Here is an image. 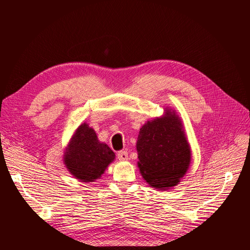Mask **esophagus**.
I'll return each mask as SVG.
<instances>
[{"instance_id": "obj_1", "label": "esophagus", "mask_w": 250, "mask_h": 250, "mask_svg": "<svg viewBox=\"0 0 250 250\" xmlns=\"http://www.w3.org/2000/svg\"><path fill=\"white\" fill-rule=\"evenodd\" d=\"M117 158H118L120 161L128 160V151H126V150L118 151V153H117Z\"/></svg>"}]
</instances>
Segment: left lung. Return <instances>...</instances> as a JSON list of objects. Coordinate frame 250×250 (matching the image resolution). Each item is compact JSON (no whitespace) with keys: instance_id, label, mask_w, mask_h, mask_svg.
Masks as SVG:
<instances>
[{"instance_id":"obj_1","label":"left lung","mask_w":250,"mask_h":250,"mask_svg":"<svg viewBox=\"0 0 250 250\" xmlns=\"http://www.w3.org/2000/svg\"><path fill=\"white\" fill-rule=\"evenodd\" d=\"M136 150L143 178L159 190L176 186L190 166L191 149L182 120L169 108L140 129Z\"/></svg>"}]
</instances>
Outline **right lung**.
<instances>
[{"instance_id": "right-lung-1", "label": "right lung", "mask_w": 250, "mask_h": 250, "mask_svg": "<svg viewBox=\"0 0 250 250\" xmlns=\"http://www.w3.org/2000/svg\"><path fill=\"white\" fill-rule=\"evenodd\" d=\"M114 160V151L98 140L95 131L86 122L75 131L63 157L68 172L83 183L100 178Z\"/></svg>"}]
</instances>
